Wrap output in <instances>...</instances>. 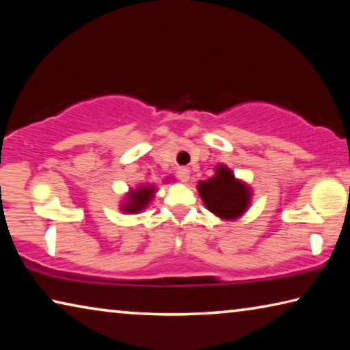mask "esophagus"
Instances as JSON below:
<instances>
[{"label": "esophagus", "mask_w": 350, "mask_h": 350, "mask_svg": "<svg viewBox=\"0 0 350 350\" xmlns=\"http://www.w3.org/2000/svg\"><path fill=\"white\" fill-rule=\"evenodd\" d=\"M177 176L182 182H188L189 180V170L187 167H180L177 170Z\"/></svg>", "instance_id": "obj_1"}]
</instances>
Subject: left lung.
<instances>
[{"label":"left lung","instance_id":"8db88e82","mask_svg":"<svg viewBox=\"0 0 350 350\" xmlns=\"http://www.w3.org/2000/svg\"><path fill=\"white\" fill-rule=\"evenodd\" d=\"M198 191L206 210L222 221H236L252 205L253 189L245 180L238 179L225 163H217L215 174L198 182Z\"/></svg>","mask_w":350,"mask_h":350}]
</instances>
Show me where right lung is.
I'll list each match as a JSON object with an SVG mask.
<instances>
[{"label": "right lung", "instance_id": "obj_1", "mask_svg": "<svg viewBox=\"0 0 350 350\" xmlns=\"http://www.w3.org/2000/svg\"><path fill=\"white\" fill-rule=\"evenodd\" d=\"M170 180L171 179H165L163 182ZM157 189V185H154V183L150 182L142 183V185H137L135 188H129L125 193V196L120 200L118 210L125 213V215H139V213L144 211L146 206L152 202Z\"/></svg>", "mask_w": 350, "mask_h": 350}]
</instances>
